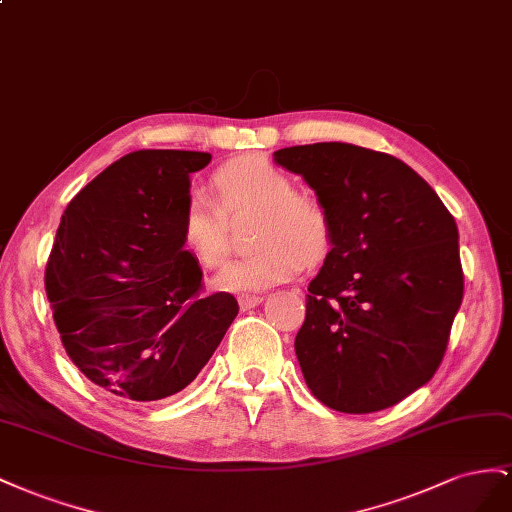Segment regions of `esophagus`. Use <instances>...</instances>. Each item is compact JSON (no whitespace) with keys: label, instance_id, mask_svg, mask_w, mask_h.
<instances>
[{"label":"esophagus","instance_id":"obj_1","mask_svg":"<svg viewBox=\"0 0 512 512\" xmlns=\"http://www.w3.org/2000/svg\"><path fill=\"white\" fill-rule=\"evenodd\" d=\"M261 302H264V298H261V296H240L238 298V304H240V309L242 311H248V309H255V306L257 304H261Z\"/></svg>","mask_w":512,"mask_h":512}]
</instances>
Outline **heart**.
Returning <instances> with one entry per match:
<instances>
[{
	"label": "heart",
	"instance_id": "obj_1",
	"mask_svg": "<svg viewBox=\"0 0 512 512\" xmlns=\"http://www.w3.org/2000/svg\"><path fill=\"white\" fill-rule=\"evenodd\" d=\"M214 186L221 206L193 193L182 214V240L203 266L218 268L229 255L227 214L259 210L253 253L233 259L216 274L223 291H261L298 274L306 261L324 257L330 218L313 197L298 195L289 175L261 158H240L218 169Z\"/></svg>",
	"mask_w": 512,
	"mask_h": 512
}]
</instances>
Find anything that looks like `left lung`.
<instances>
[{
  "label": "left lung",
  "mask_w": 512,
  "mask_h": 512,
  "mask_svg": "<svg viewBox=\"0 0 512 512\" xmlns=\"http://www.w3.org/2000/svg\"><path fill=\"white\" fill-rule=\"evenodd\" d=\"M330 218V253L309 283L296 356L315 397L371 414L425 386L463 300L459 231L403 160L330 141L274 152Z\"/></svg>",
  "instance_id": "left-lung-1"
}]
</instances>
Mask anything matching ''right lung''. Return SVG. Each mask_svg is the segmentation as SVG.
<instances>
[{"instance_id": "1", "label": "right lung", "mask_w": 512, "mask_h": 512, "mask_svg": "<svg viewBox=\"0 0 512 512\" xmlns=\"http://www.w3.org/2000/svg\"><path fill=\"white\" fill-rule=\"evenodd\" d=\"M208 152L139 150L68 203L47 261L57 332L79 371L113 397L158 401L206 367L238 315L231 294L201 296L184 251L191 173Z\"/></svg>"}]
</instances>
